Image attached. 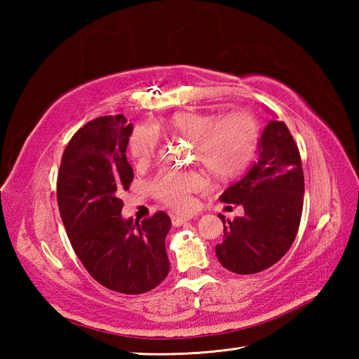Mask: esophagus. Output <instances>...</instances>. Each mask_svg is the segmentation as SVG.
Returning a JSON list of instances; mask_svg holds the SVG:
<instances>
[{
	"instance_id": "esophagus-1",
	"label": "esophagus",
	"mask_w": 359,
	"mask_h": 359,
	"mask_svg": "<svg viewBox=\"0 0 359 359\" xmlns=\"http://www.w3.org/2000/svg\"><path fill=\"white\" fill-rule=\"evenodd\" d=\"M188 220H191V217H188V216H179V215H174V216L171 217V222H172L174 226H180L182 224L188 222Z\"/></svg>"
}]
</instances>
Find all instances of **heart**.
<instances>
[{
    "label": "heart",
    "instance_id": "heart-1",
    "mask_svg": "<svg viewBox=\"0 0 359 359\" xmlns=\"http://www.w3.org/2000/svg\"><path fill=\"white\" fill-rule=\"evenodd\" d=\"M168 129L191 140L194 158L220 179L239 174L256 148V121L245 112L228 114L222 118L212 114L179 112L168 121ZM157 144V126L140 125L131 135L129 151L137 162H147L156 154ZM202 187L203 177L197 172H163L152 184L158 199L175 210L191 208V194Z\"/></svg>",
    "mask_w": 359,
    "mask_h": 359
}]
</instances>
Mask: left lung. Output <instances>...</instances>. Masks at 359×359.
<instances>
[{"label":"left lung","mask_w":359,"mask_h":359,"mask_svg":"<svg viewBox=\"0 0 359 359\" xmlns=\"http://www.w3.org/2000/svg\"><path fill=\"white\" fill-rule=\"evenodd\" d=\"M220 201L241 205L243 216L224 222L216 256L226 270L253 274L276 264L292 247L304 203L299 149L284 121L271 120L257 142V158Z\"/></svg>","instance_id":"8db88e82"}]
</instances>
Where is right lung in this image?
I'll list each match as a JSON object with an SVG mask.
<instances>
[{
  "label": "right lung",
  "mask_w": 359,
  "mask_h": 359,
  "mask_svg": "<svg viewBox=\"0 0 359 359\" xmlns=\"http://www.w3.org/2000/svg\"><path fill=\"white\" fill-rule=\"evenodd\" d=\"M133 123L118 116L90 120L63 152L57 201L71 245L98 284L125 294L156 288L170 271L163 211L142 222L123 219L120 194L134 171L126 160Z\"/></svg>",
  "instance_id": "1"
}]
</instances>
